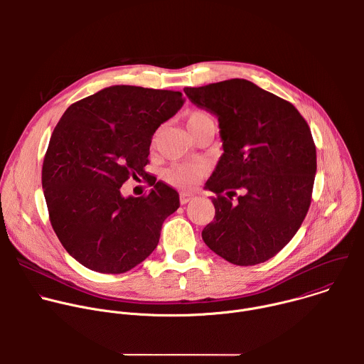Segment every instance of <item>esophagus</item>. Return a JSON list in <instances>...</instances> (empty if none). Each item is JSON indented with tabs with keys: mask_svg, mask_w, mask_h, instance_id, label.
Returning a JSON list of instances; mask_svg holds the SVG:
<instances>
[{
	"mask_svg": "<svg viewBox=\"0 0 364 364\" xmlns=\"http://www.w3.org/2000/svg\"><path fill=\"white\" fill-rule=\"evenodd\" d=\"M193 198H194V194H188V193H181V194H180V203H181V204H187V203H190Z\"/></svg>",
	"mask_w": 364,
	"mask_h": 364,
	"instance_id": "obj_1",
	"label": "esophagus"
}]
</instances>
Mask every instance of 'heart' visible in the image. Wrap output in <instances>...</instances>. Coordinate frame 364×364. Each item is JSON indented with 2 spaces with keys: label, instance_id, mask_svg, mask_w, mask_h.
Wrapping results in <instances>:
<instances>
[{
  "label": "heart",
  "instance_id": "b5f03b06",
  "mask_svg": "<svg viewBox=\"0 0 364 364\" xmlns=\"http://www.w3.org/2000/svg\"><path fill=\"white\" fill-rule=\"evenodd\" d=\"M186 125L188 128V132L193 138L197 135L203 134L204 131H215L218 122L215 117L207 112L204 109H193L191 112L187 114L186 117ZM157 141V134L152 136V144ZM203 167L196 163H188V164H174L164 170L163 173V180L177 188H193L197 181L203 177Z\"/></svg>",
  "mask_w": 364,
  "mask_h": 364
}]
</instances>
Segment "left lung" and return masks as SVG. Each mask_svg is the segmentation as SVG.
I'll return each instance as SVG.
<instances>
[{"label": "left lung", "instance_id": "8db88e82", "mask_svg": "<svg viewBox=\"0 0 364 364\" xmlns=\"http://www.w3.org/2000/svg\"><path fill=\"white\" fill-rule=\"evenodd\" d=\"M184 92L219 117L225 149L205 183L216 194V213L201 237L233 265L262 264L294 237L308 213L317 171L311 129L291 102L245 79Z\"/></svg>", "mask_w": 364, "mask_h": 364}]
</instances>
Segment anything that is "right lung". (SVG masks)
Here are the masks:
<instances>
[{
  "label": "right lung",
  "mask_w": 364,
  "mask_h": 364,
  "mask_svg": "<svg viewBox=\"0 0 364 364\" xmlns=\"http://www.w3.org/2000/svg\"><path fill=\"white\" fill-rule=\"evenodd\" d=\"M183 102L176 90L111 86L72 103L51 134L41 170L48 219L87 269L124 274L157 247L178 193L154 181L148 194L125 198L121 187L146 176L152 135Z\"/></svg>",
  "instance_id": "1"
}]
</instances>
